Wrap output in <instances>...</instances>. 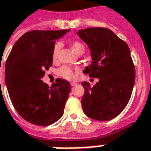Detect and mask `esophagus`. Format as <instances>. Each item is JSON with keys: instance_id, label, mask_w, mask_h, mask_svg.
Segmentation results:
<instances>
[{"instance_id": "obj_1", "label": "esophagus", "mask_w": 151, "mask_h": 151, "mask_svg": "<svg viewBox=\"0 0 151 151\" xmlns=\"http://www.w3.org/2000/svg\"><path fill=\"white\" fill-rule=\"evenodd\" d=\"M77 85V83L76 82H70V86H76Z\"/></svg>"}]
</instances>
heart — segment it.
Returning a JSON list of instances; mask_svg holds the SVG:
<instances>
[{
  "mask_svg": "<svg viewBox=\"0 0 151 151\" xmlns=\"http://www.w3.org/2000/svg\"><path fill=\"white\" fill-rule=\"evenodd\" d=\"M70 47L76 54L81 55L84 53L85 51V45L82 42L79 41V40H73L70 42ZM60 49V43H55L53 46L52 49V52H51V59L53 61H55L57 58H58V54H59ZM57 75L60 76V77L64 78L65 80H73L75 78V72H74L73 69L66 66V65H63L60 68L58 69L57 70Z\"/></svg>",
  "mask_w": 151,
  "mask_h": 151,
  "instance_id": "heart-1",
  "label": "heart"
}]
</instances>
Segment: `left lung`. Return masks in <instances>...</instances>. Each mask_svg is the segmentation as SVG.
<instances>
[{
  "label": "left lung",
  "instance_id": "8db88e82",
  "mask_svg": "<svg viewBox=\"0 0 151 151\" xmlns=\"http://www.w3.org/2000/svg\"><path fill=\"white\" fill-rule=\"evenodd\" d=\"M78 35L90 47L93 61L84 73L99 78L91 87L82 82L81 105L85 114L94 120H110L123 111L130 101L135 79L130 48L110 29L86 28Z\"/></svg>",
  "mask_w": 151,
  "mask_h": 151
}]
</instances>
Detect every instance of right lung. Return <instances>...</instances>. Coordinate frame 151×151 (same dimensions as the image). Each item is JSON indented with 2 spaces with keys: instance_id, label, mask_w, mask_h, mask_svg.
I'll list each match as a JSON object with an SVG mask.
<instances>
[{
  "instance_id": "1",
  "label": "right lung",
  "mask_w": 151,
  "mask_h": 151,
  "mask_svg": "<svg viewBox=\"0 0 151 151\" xmlns=\"http://www.w3.org/2000/svg\"><path fill=\"white\" fill-rule=\"evenodd\" d=\"M68 31H28L18 39L7 57L5 79L12 105L31 124L46 126L63 116L70 84L56 79L49 87L41 78L52 65L55 40Z\"/></svg>"
}]
</instances>
